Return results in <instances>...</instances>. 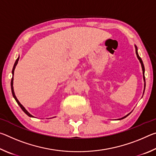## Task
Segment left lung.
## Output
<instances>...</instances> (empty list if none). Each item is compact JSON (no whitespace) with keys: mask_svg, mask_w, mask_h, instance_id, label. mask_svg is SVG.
I'll return each instance as SVG.
<instances>
[{"mask_svg":"<svg viewBox=\"0 0 156 156\" xmlns=\"http://www.w3.org/2000/svg\"><path fill=\"white\" fill-rule=\"evenodd\" d=\"M136 55H137V57H138V58L139 59V60H140V63H141V65H142V72H143V78H144V81H145V77H144V64H143V62H142V59H141V58L139 56V55H138V51H137V47L136 46ZM144 87H145V84H144ZM129 115V114H128ZM127 115H126V116H125V117H123V118H121V119H123V118H126V116Z\"/></svg>","mask_w":156,"mask_h":156,"instance_id":"1","label":"left lung"}]
</instances>
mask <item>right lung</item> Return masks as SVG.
Returning a JSON list of instances; mask_svg holds the SVG:
<instances>
[{"instance_id":"obj_1","label":"right lung","mask_w":156,"mask_h":156,"mask_svg":"<svg viewBox=\"0 0 156 156\" xmlns=\"http://www.w3.org/2000/svg\"><path fill=\"white\" fill-rule=\"evenodd\" d=\"M18 60H19V57L18 58L16 59V62H15V63H14V67H13V69H12V75H14V69H15V67H16V65H17V63H18ZM13 80H14V78H13V76H12V80H11V88H12V95H13V97L14 98V99L16 100V102L18 103V105H19L20 106V107L21 108V109H22V110L23 111V112H24L26 114H27L28 116H30V117H34L33 115H31L30 113H29L27 110H26L25 109V107L23 106L22 105H21L20 103V102L18 101V99L16 98V96H15V94H14V87H13Z\"/></svg>"}]
</instances>
